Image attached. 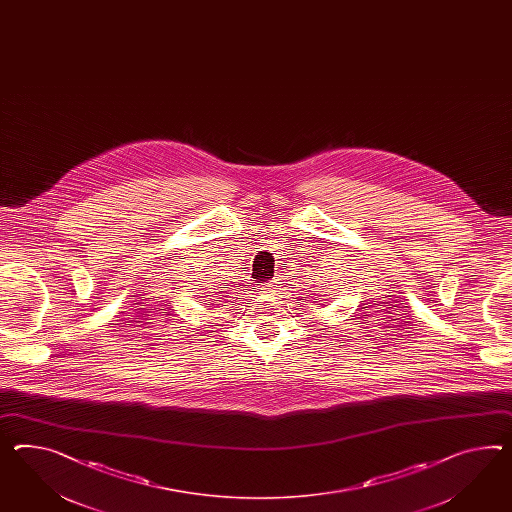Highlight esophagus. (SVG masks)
I'll return each instance as SVG.
<instances>
[{
	"label": "esophagus",
	"instance_id": "esophagus-1",
	"mask_svg": "<svg viewBox=\"0 0 512 512\" xmlns=\"http://www.w3.org/2000/svg\"><path fill=\"white\" fill-rule=\"evenodd\" d=\"M273 291V286L271 284H262L260 288H258V295H269Z\"/></svg>",
	"mask_w": 512,
	"mask_h": 512
}]
</instances>
